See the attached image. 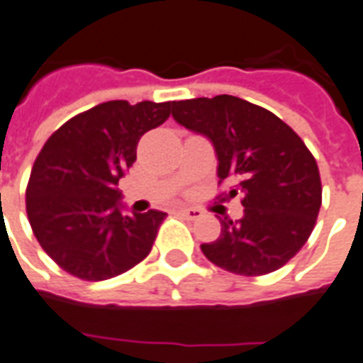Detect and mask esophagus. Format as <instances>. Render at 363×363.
I'll use <instances>...</instances> for the list:
<instances>
[{"label":"esophagus","mask_w":363,"mask_h":363,"mask_svg":"<svg viewBox=\"0 0 363 363\" xmlns=\"http://www.w3.org/2000/svg\"><path fill=\"white\" fill-rule=\"evenodd\" d=\"M179 213L187 217V219H191V221H196V219L204 216V211L200 210V208H179Z\"/></svg>","instance_id":"esophagus-1"}]
</instances>
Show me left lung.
Masks as SVG:
<instances>
[{
    "mask_svg": "<svg viewBox=\"0 0 363 363\" xmlns=\"http://www.w3.org/2000/svg\"><path fill=\"white\" fill-rule=\"evenodd\" d=\"M179 125L208 136L217 153L219 184L242 195L243 217L221 221L206 259L238 275H264L285 266L311 236L323 204L320 174L311 152L269 110L232 95L174 101ZM225 200V199H223Z\"/></svg>",
    "mask_w": 363,
    "mask_h": 363,
    "instance_id": "left-lung-1",
    "label": "left lung"
}]
</instances>
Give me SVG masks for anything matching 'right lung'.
<instances>
[{
	"label": "right lung",
	"instance_id": "add662e5",
	"mask_svg": "<svg viewBox=\"0 0 363 363\" xmlns=\"http://www.w3.org/2000/svg\"><path fill=\"white\" fill-rule=\"evenodd\" d=\"M172 103H101L65 121L35 159L26 211L37 242L67 274L104 281L146 259L167 213L123 216L118 182L136 161L144 133Z\"/></svg>",
	"mask_w": 363,
	"mask_h": 363
}]
</instances>
